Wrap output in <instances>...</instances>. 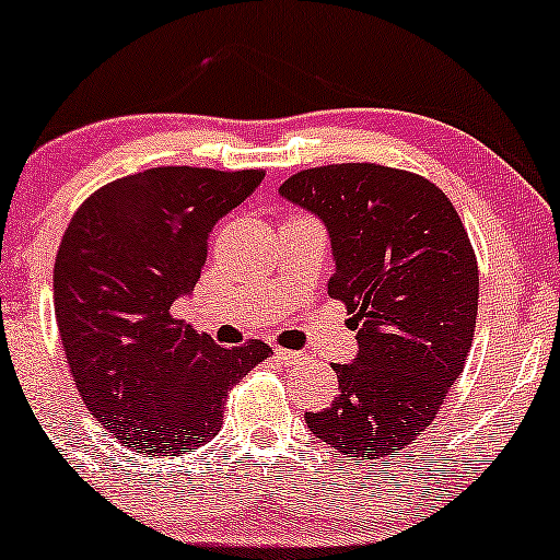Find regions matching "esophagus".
Instances as JSON below:
<instances>
[{
  "label": "esophagus",
  "instance_id": "obj_1",
  "mask_svg": "<svg viewBox=\"0 0 560 560\" xmlns=\"http://www.w3.org/2000/svg\"><path fill=\"white\" fill-rule=\"evenodd\" d=\"M276 357H279L281 362H284V365H294V362H298V352H289V349H276Z\"/></svg>",
  "mask_w": 560,
  "mask_h": 560
}]
</instances>
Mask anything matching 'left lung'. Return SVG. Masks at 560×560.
Returning <instances> with one entry per match:
<instances>
[{"mask_svg":"<svg viewBox=\"0 0 560 560\" xmlns=\"http://www.w3.org/2000/svg\"><path fill=\"white\" fill-rule=\"evenodd\" d=\"M279 192L326 224L328 294L360 347L334 365L339 396L305 415L310 433L357 459L396 454L435 420L472 347L480 273L467 229L441 187L381 164L305 170Z\"/></svg>","mask_w":560,"mask_h":560,"instance_id":"obj_1","label":"left lung"}]
</instances>
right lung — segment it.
<instances>
[{"label":"right lung","mask_w":560,"mask_h":560,"mask_svg":"<svg viewBox=\"0 0 560 560\" xmlns=\"http://www.w3.org/2000/svg\"><path fill=\"white\" fill-rule=\"evenodd\" d=\"M262 170L159 166L114 179L72 215L54 262V315L88 412L138 454L182 456L219 433L232 386L271 357L224 349L174 318L221 215Z\"/></svg>","instance_id":"right-lung-1"}]
</instances>
